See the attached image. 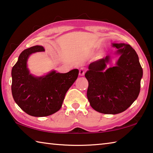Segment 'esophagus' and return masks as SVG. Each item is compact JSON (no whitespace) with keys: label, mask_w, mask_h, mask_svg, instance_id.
<instances>
[{"label":"esophagus","mask_w":153,"mask_h":153,"mask_svg":"<svg viewBox=\"0 0 153 153\" xmlns=\"http://www.w3.org/2000/svg\"><path fill=\"white\" fill-rule=\"evenodd\" d=\"M85 72H86V69H85L84 68H81L79 69V75L80 76H84Z\"/></svg>","instance_id":"34e87169"}]
</instances>
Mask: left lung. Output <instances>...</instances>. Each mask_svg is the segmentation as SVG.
Here are the masks:
<instances>
[{"instance_id":"8db88e82","label":"left lung","mask_w":153,"mask_h":153,"mask_svg":"<svg viewBox=\"0 0 153 153\" xmlns=\"http://www.w3.org/2000/svg\"><path fill=\"white\" fill-rule=\"evenodd\" d=\"M121 56L115 67L105 70L109 56L90 63L85 77L87 97L95 111L104 114L125 111L138 98L143 74L135 50L129 45L113 44Z\"/></svg>"}]
</instances>
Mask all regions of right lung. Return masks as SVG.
Instances as JSON below:
<instances>
[{
	"mask_svg": "<svg viewBox=\"0 0 153 153\" xmlns=\"http://www.w3.org/2000/svg\"><path fill=\"white\" fill-rule=\"evenodd\" d=\"M40 51H45L42 46L25 49L11 71V92L15 102L33 117H45L57 112L66 92L79 74L78 69H75L66 74L53 71L43 77L32 76L27 68V60L31 54Z\"/></svg>",
	"mask_w": 153,
	"mask_h": 153,
	"instance_id": "obj_1",
	"label": "right lung"
}]
</instances>
